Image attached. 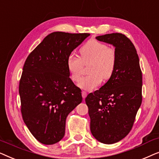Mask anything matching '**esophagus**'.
<instances>
[{"label": "esophagus", "mask_w": 159, "mask_h": 159, "mask_svg": "<svg viewBox=\"0 0 159 159\" xmlns=\"http://www.w3.org/2000/svg\"><path fill=\"white\" fill-rule=\"evenodd\" d=\"M87 95H88V94H87L86 92H84V91H82V98H83L84 99L87 97Z\"/></svg>", "instance_id": "34e87169"}]
</instances>
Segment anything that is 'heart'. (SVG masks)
Segmentation results:
<instances>
[{"instance_id":"heart-1","label":"heart","mask_w":159,"mask_h":159,"mask_svg":"<svg viewBox=\"0 0 159 159\" xmlns=\"http://www.w3.org/2000/svg\"><path fill=\"white\" fill-rule=\"evenodd\" d=\"M80 54L81 58L71 53L66 59L67 69L75 82H78L81 77L84 64L91 63L89 66L90 74L80 80V88L93 90L101 84L103 79L111 78L116 64V53L114 48L93 39L81 48Z\"/></svg>"}]
</instances>
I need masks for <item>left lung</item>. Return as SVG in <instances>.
I'll return each instance as SVG.
<instances>
[{"instance_id":"obj_1","label":"left lung","mask_w":159,"mask_h":159,"mask_svg":"<svg viewBox=\"0 0 159 159\" xmlns=\"http://www.w3.org/2000/svg\"><path fill=\"white\" fill-rule=\"evenodd\" d=\"M98 40L114 45V71L108 82L85 98L93 137L104 144L117 143L129 134L142 103V71L133 43L125 34H106Z\"/></svg>"}]
</instances>
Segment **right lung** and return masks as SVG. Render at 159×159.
I'll list each match as a JSON object with an SVG mask.
<instances>
[{"label":"right lung","instance_id":"obj_1","mask_svg":"<svg viewBox=\"0 0 159 159\" xmlns=\"http://www.w3.org/2000/svg\"><path fill=\"white\" fill-rule=\"evenodd\" d=\"M89 35L52 32L25 61L19 87L21 111L30 132L43 144L64 138L67 116L82 101L81 90L69 77L66 59Z\"/></svg>","mask_w":159,"mask_h":159}]
</instances>
